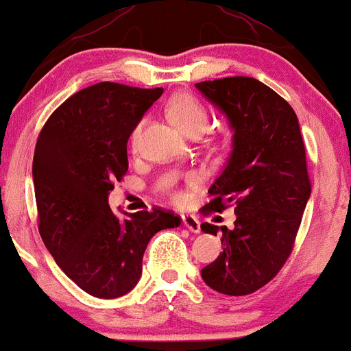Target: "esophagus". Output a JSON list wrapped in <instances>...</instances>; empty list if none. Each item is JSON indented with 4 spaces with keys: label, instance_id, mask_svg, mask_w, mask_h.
Wrapping results in <instances>:
<instances>
[{
    "label": "esophagus",
    "instance_id": "obj_1",
    "mask_svg": "<svg viewBox=\"0 0 351 351\" xmlns=\"http://www.w3.org/2000/svg\"><path fill=\"white\" fill-rule=\"evenodd\" d=\"M182 223L185 225L188 230L193 232V234H198V232H200V220H198V217L191 215V213L182 215Z\"/></svg>",
    "mask_w": 351,
    "mask_h": 351
}]
</instances>
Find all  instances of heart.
<instances>
[{
  "mask_svg": "<svg viewBox=\"0 0 351 351\" xmlns=\"http://www.w3.org/2000/svg\"><path fill=\"white\" fill-rule=\"evenodd\" d=\"M168 114L171 117L173 123L176 124L183 132L188 136H200L202 132L206 131L210 124L208 110L205 106L198 101L197 97L190 94H178L169 101ZM143 123H139L131 132V146L136 147L139 139V132H141ZM183 195H176V200H182Z\"/></svg>",
  "mask_w": 351,
  "mask_h": 351,
  "instance_id": "b5f03b06",
  "label": "heart"
}]
</instances>
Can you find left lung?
<instances>
[{"instance_id": "left-lung-1", "label": "left lung", "mask_w": 351, "mask_h": 351, "mask_svg": "<svg viewBox=\"0 0 351 351\" xmlns=\"http://www.w3.org/2000/svg\"><path fill=\"white\" fill-rule=\"evenodd\" d=\"M195 87L227 116L232 153L208 188V212L235 205V225L222 228L223 252L202 269L206 286L245 296L265 286L293 250L311 195L306 149L293 108L252 77L206 80ZM205 234L219 227L202 223Z\"/></svg>"}]
</instances>
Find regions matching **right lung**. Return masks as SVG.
Returning <instances> with one entry per match:
<instances>
[{
  "mask_svg": "<svg viewBox=\"0 0 351 351\" xmlns=\"http://www.w3.org/2000/svg\"><path fill=\"white\" fill-rule=\"evenodd\" d=\"M163 88L99 82L49 117L33 154L38 230L58 267L90 296L128 294L156 232L180 225L161 208L124 213L108 197L128 171V139Z\"/></svg>",
  "mask_w": 351,
  "mask_h": 351,
  "instance_id": "obj_1",
  "label": "right lung"
}]
</instances>
